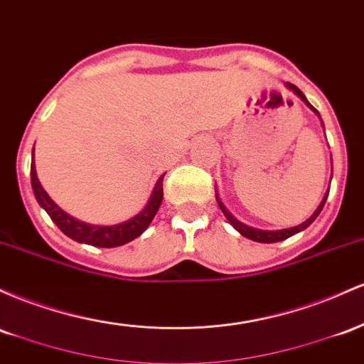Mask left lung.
<instances>
[{
  "instance_id": "8db88e82",
  "label": "left lung",
  "mask_w": 364,
  "mask_h": 364,
  "mask_svg": "<svg viewBox=\"0 0 364 364\" xmlns=\"http://www.w3.org/2000/svg\"><path fill=\"white\" fill-rule=\"evenodd\" d=\"M289 87L292 89L294 92L297 94V96L301 97V100L304 101L306 105L309 106V108L311 109H314L311 105L308 103V100H306V96L303 92H301V89L299 87H296V85L294 84H287ZM314 112H316V109H314ZM318 113V112H316ZM326 198H328V191H326V194H325V198L321 199V203H320V206L316 208V211H314V213L309 216L308 220H306L304 223H301V225H297V227H294V228H285V230H258V228H252V227H247V225H244V223H240L239 220H235L234 216H232L230 213H228L227 211V208L223 206L222 204V201H220L218 199V196H216V201H218V206H220V210L223 211V215L227 216V220L228 222L232 223V225H234L237 230L240 232V234H242L244 237H247V239H251V240H256V242H267V244H270V242H279V240H285V239H289V237L291 235H294V234H297V232H301V230H304V228H308L309 225H311V223L314 222V220H316V216L320 215V211L323 210V206H325V201H326Z\"/></svg>"
}]
</instances>
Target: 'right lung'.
Wrapping results in <instances>:
<instances>
[{
    "mask_svg": "<svg viewBox=\"0 0 364 364\" xmlns=\"http://www.w3.org/2000/svg\"><path fill=\"white\" fill-rule=\"evenodd\" d=\"M163 177H165V173L158 178L148 204H146L144 210H142L137 216H134V218L129 220V222L120 223V225L100 227V225H89V223L79 222V220L72 218L70 215H67L61 208L56 206L55 201H53L50 196H48L46 191L43 189V186H41L38 173H36L34 156H32V163H31L32 189H34V196L36 199H38V203L48 211V215L51 216L53 222L58 225V228L65 235H68L70 239L77 240V242L91 244V246H96V247L124 246V244L134 240L149 227V223L153 222L154 215L158 213V210H160L161 201H163Z\"/></svg>",
    "mask_w": 364,
    "mask_h": 364,
    "instance_id": "obj_1",
    "label": "right lung"
}]
</instances>
